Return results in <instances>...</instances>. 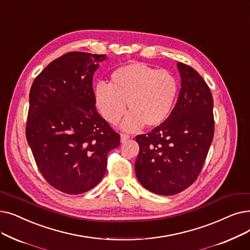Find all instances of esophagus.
Masks as SVG:
<instances>
[{"label": "esophagus", "mask_w": 250, "mask_h": 250, "mask_svg": "<svg viewBox=\"0 0 250 250\" xmlns=\"http://www.w3.org/2000/svg\"><path fill=\"white\" fill-rule=\"evenodd\" d=\"M129 139V136L128 135H125V134H122L121 135V142L122 143H125V141H127Z\"/></svg>", "instance_id": "obj_1"}]
</instances>
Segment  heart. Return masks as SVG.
Returning a JSON list of instances; mask_svg holds the SVG:
<instances>
[{
	"instance_id": "1",
	"label": "heart",
	"mask_w": 250,
	"mask_h": 250,
	"mask_svg": "<svg viewBox=\"0 0 250 250\" xmlns=\"http://www.w3.org/2000/svg\"><path fill=\"white\" fill-rule=\"evenodd\" d=\"M178 81L167 70H157L144 63H129L116 68L109 83L96 85L95 102L106 121L116 125L131 110L122 125L126 132H136L144 125L155 127L168 118L178 94Z\"/></svg>"
}]
</instances>
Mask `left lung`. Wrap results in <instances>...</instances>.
<instances>
[{
  "mask_svg": "<svg viewBox=\"0 0 250 250\" xmlns=\"http://www.w3.org/2000/svg\"><path fill=\"white\" fill-rule=\"evenodd\" d=\"M179 98L167 121L136 141L135 171L144 188L158 195L178 194L195 182L213 139V100L200 74L178 62Z\"/></svg>",
  "mask_w": 250,
  "mask_h": 250,
  "instance_id": "8db88e82",
  "label": "left lung"
}]
</instances>
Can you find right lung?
I'll list each match as a JSON object with an SVG mask.
<instances>
[{"label":"right lung","instance_id":"add662e5","mask_svg":"<svg viewBox=\"0 0 250 250\" xmlns=\"http://www.w3.org/2000/svg\"><path fill=\"white\" fill-rule=\"evenodd\" d=\"M106 55L69 52L32 83L26 139L41 173L67 194L93 189L121 137L96 110L93 77Z\"/></svg>","mask_w":250,"mask_h":250}]
</instances>
